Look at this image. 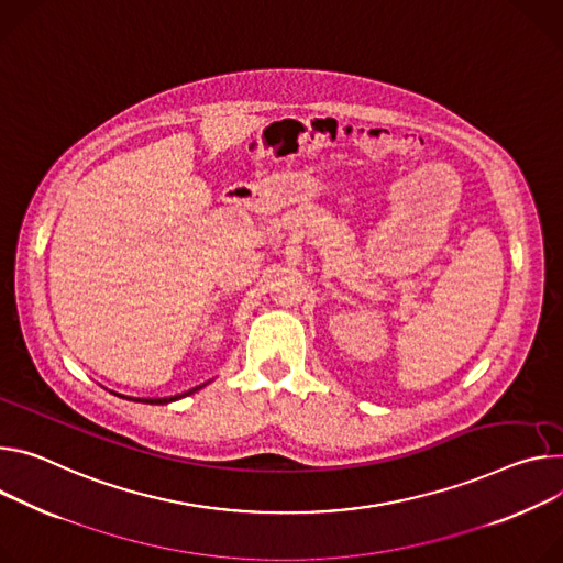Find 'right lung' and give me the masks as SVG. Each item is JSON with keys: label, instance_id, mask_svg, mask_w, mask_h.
Returning a JSON list of instances; mask_svg holds the SVG:
<instances>
[{"label": "right lung", "instance_id": "right-lung-1", "mask_svg": "<svg viewBox=\"0 0 563 563\" xmlns=\"http://www.w3.org/2000/svg\"><path fill=\"white\" fill-rule=\"evenodd\" d=\"M201 386H197V388H192V390H188V393H181V395H175V397H164V399H136V401H143V404H168V401H175V399H179V397H184V395H190V393H195V390H199ZM130 399V397H128Z\"/></svg>", "mask_w": 563, "mask_h": 563}]
</instances>
